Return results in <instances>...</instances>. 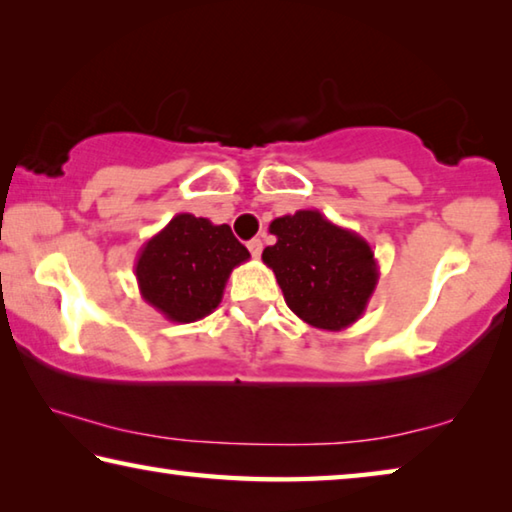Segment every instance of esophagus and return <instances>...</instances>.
Segmentation results:
<instances>
[{
    "instance_id": "34e87169",
    "label": "esophagus",
    "mask_w": 512,
    "mask_h": 512,
    "mask_svg": "<svg viewBox=\"0 0 512 512\" xmlns=\"http://www.w3.org/2000/svg\"><path fill=\"white\" fill-rule=\"evenodd\" d=\"M262 239H253V241H248V250H250V255L253 257H259L262 255Z\"/></svg>"
}]
</instances>
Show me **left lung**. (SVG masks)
I'll return each instance as SVG.
<instances>
[{
    "label": "left lung",
    "mask_w": 512,
    "mask_h": 512,
    "mask_svg": "<svg viewBox=\"0 0 512 512\" xmlns=\"http://www.w3.org/2000/svg\"><path fill=\"white\" fill-rule=\"evenodd\" d=\"M268 232L277 241L264 248L262 259L293 314L325 332L357 323L379 282L368 241L318 210L284 214L271 221Z\"/></svg>",
    "instance_id": "8db88e82"
}]
</instances>
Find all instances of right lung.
<instances>
[{
  "label": "right lung",
  "mask_w": 512,
  "mask_h": 512,
  "mask_svg": "<svg viewBox=\"0 0 512 512\" xmlns=\"http://www.w3.org/2000/svg\"><path fill=\"white\" fill-rule=\"evenodd\" d=\"M250 253L230 225L176 214L140 248L135 277L142 298L171 323H194L221 305L232 268Z\"/></svg>",
  "instance_id": "right-lung-1"
}]
</instances>
